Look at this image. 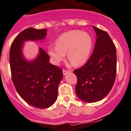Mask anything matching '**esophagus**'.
<instances>
[{
  "mask_svg": "<svg viewBox=\"0 0 131 131\" xmlns=\"http://www.w3.org/2000/svg\"><path fill=\"white\" fill-rule=\"evenodd\" d=\"M70 71H68V70H66V69H63V75H67V74L69 73Z\"/></svg>",
  "mask_w": 131,
  "mask_h": 131,
  "instance_id": "34e87169",
  "label": "esophagus"
}]
</instances>
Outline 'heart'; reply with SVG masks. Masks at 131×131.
Masks as SVG:
<instances>
[{
  "mask_svg": "<svg viewBox=\"0 0 131 131\" xmlns=\"http://www.w3.org/2000/svg\"><path fill=\"white\" fill-rule=\"evenodd\" d=\"M56 45H48L47 52L50 61L58 65L66 58L76 66L87 61L92 47V39L87 33L79 30L68 31L60 35L56 40Z\"/></svg>",
  "mask_w": 131,
  "mask_h": 131,
  "instance_id": "obj_1",
  "label": "heart"
}]
</instances>
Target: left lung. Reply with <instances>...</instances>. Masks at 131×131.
Segmentation results:
<instances>
[{
  "mask_svg": "<svg viewBox=\"0 0 131 131\" xmlns=\"http://www.w3.org/2000/svg\"><path fill=\"white\" fill-rule=\"evenodd\" d=\"M96 40L93 53L84 66L74 70L77 96L88 103L100 101L110 92L117 71L116 48L107 32L93 26Z\"/></svg>",
  "mask_w": 131,
  "mask_h": 131,
  "instance_id": "obj_1",
  "label": "left lung"
}]
</instances>
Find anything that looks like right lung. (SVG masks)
Listing matches in <instances>:
<instances>
[{
  "mask_svg": "<svg viewBox=\"0 0 131 131\" xmlns=\"http://www.w3.org/2000/svg\"><path fill=\"white\" fill-rule=\"evenodd\" d=\"M47 31L32 27L24 30L15 38L10 50L12 79L16 91L27 104L40 109L49 107L57 99L62 69L49 63V56L41 48L37 58L27 61L22 47L24 41L45 39Z\"/></svg>",
  "mask_w": 131,
  "mask_h": 131,
  "instance_id": "1",
  "label": "right lung"
}]
</instances>
